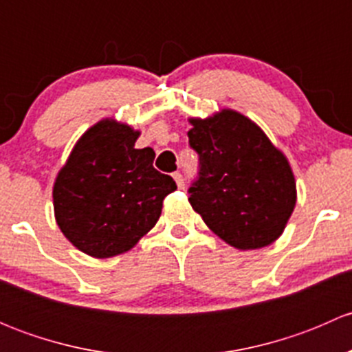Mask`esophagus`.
Wrapping results in <instances>:
<instances>
[{
  "label": "esophagus",
  "mask_w": 352,
  "mask_h": 352,
  "mask_svg": "<svg viewBox=\"0 0 352 352\" xmlns=\"http://www.w3.org/2000/svg\"><path fill=\"white\" fill-rule=\"evenodd\" d=\"M173 179H175L177 187H179V189H184V186H186V184H184V177H182V173H180V172H175V173H173Z\"/></svg>",
  "instance_id": "esophagus-1"
}]
</instances>
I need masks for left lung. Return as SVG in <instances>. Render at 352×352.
Listing matches in <instances>:
<instances>
[{
    "label": "left lung",
    "instance_id": "obj_1",
    "mask_svg": "<svg viewBox=\"0 0 352 352\" xmlns=\"http://www.w3.org/2000/svg\"><path fill=\"white\" fill-rule=\"evenodd\" d=\"M190 124L189 144L199 156L189 187L194 211L232 247L250 250L274 242L296 204L286 156L235 110Z\"/></svg>",
    "mask_w": 352,
    "mask_h": 352
}]
</instances>
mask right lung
<instances>
[{
	"mask_svg": "<svg viewBox=\"0 0 352 352\" xmlns=\"http://www.w3.org/2000/svg\"><path fill=\"white\" fill-rule=\"evenodd\" d=\"M140 133L105 119L87 131L56 179V221L91 257L122 254L150 232L175 180L153 166L151 148L136 150Z\"/></svg>",
	"mask_w": 352,
	"mask_h": 352,
	"instance_id": "add662e5",
	"label": "right lung"
}]
</instances>
